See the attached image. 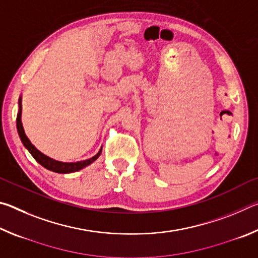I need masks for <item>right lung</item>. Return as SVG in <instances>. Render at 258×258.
Instances as JSON below:
<instances>
[{
	"label": "right lung",
	"mask_w": 258,
	"mask_h": 258,
	"mask_svg": "<svg viewBox=\"0 0 258 258\" xmlns=\"http://www.w3.org/2000/svg\"><path fill=\"white\" fill-rule=\"evenodd\" d=\"M17 130H18V134L20 137L21 142L25 146L26 149H27L30 155L34 157V159L37 161L38 164H41L43 167H45L49 171L55 172V173H60V174H67V173H73V172H77L80 169L86 167L90 164H92L94 160H97L99 158V156L101 155L102 148L100 149L97 155L92 158L86 159V160H82V161H77V163H62V161H58L50 158V157L45 156L44 154H42L41 151H38L36 148H35L32 142L29 141V139L26 137L25 131L23 127V123H21V98H19V112L18 116H17Z\"/></svg>",
	"instance_id": "obj_1"
}]
</instances>
